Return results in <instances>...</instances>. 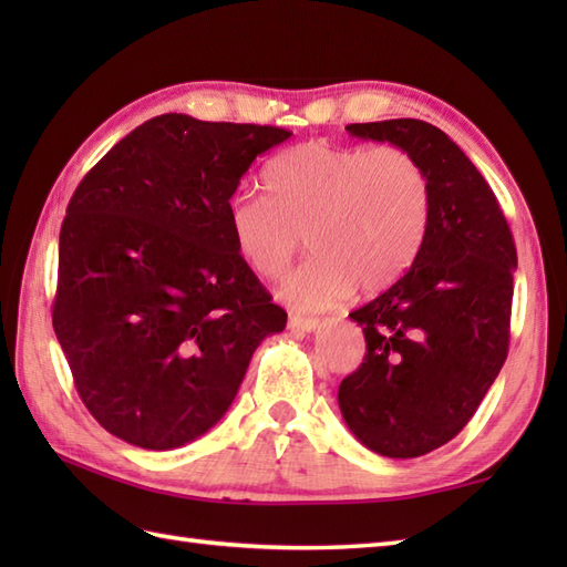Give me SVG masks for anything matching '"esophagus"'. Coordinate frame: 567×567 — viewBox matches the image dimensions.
<instances>
[{"instance_id":"obj_1","label":"esophagus","mask_w":567,"mask_h":567,"mask_svg":"<svg viewBox=\"0 0 567 567\" xmlns=\"http://www.w3.org/2000/svg\"><path fill=\"white\" fill-rule=\"evenodd\" d=\"M287 327H290L292 331H305V333H311L317 331L321 327L319 319H311V317H297V315H290V321H287Z\"/></svg>"}]
</instances>
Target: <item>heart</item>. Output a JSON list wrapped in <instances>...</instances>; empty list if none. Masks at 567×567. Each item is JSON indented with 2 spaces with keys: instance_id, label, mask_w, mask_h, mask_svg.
<instances>
[{
  "instance_id": "b5f03b06",
  "label": "heart",
  "mask_w": 567,
  "mask_h": 567,
  "mask_svg": "<svg viewBox=\"0 0 567 567\" xmlns=\"http://www.w3.org/2000/svg\"><path fill=\"white\" fill-rule=\"evenodd\" d=\"M268 197L240 189L228 199V231L246 262L275 280L305 246L311 256L285 277L280 297L319 311L353 292L400 280L426 234L429 175L400 146L305 141L262 173Z\"/></svg>"
}]
</instances>
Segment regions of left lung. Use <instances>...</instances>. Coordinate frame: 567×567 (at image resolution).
I'll list each match as a JSON object with an SVG mask.
<instances>
[{"label":"left lung","mask_w":567,"mask_h":567,"mask_svg":"<svg viewBox=\"0 0 567 567\" xmlns=\"http://www.w3.org/2000/svg\"><path fill=\"white\" fill-rule=\"evenodd\" d=\"M346 131L406 148L429 175L424 240L390 290L351 311L365 358L339 388L360 443L419 457L463 431L507 360L516 246L495 192L441 128L390 118Z\"/></svg>","instance_id":"1"}]
</instances>
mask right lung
<instances>
[{
  "instance_id": "right-lung-1",
  "label": "right lung",
  "mask_w": 567,
  "mask_h": 567,
  "mask_svg": "<svg viewBox=\"0 0 567 567\" xmlns=\"http://www.w3.org/2000/svg\"><path fill=\"white\" fill-rule=\"evenodd\" d=\"M292 131L163 114L82 177L60 226L53 329L84 406L131 445L207 433L287 311L240 256L228 199Z\"/></svg>"
}]
</instances>
